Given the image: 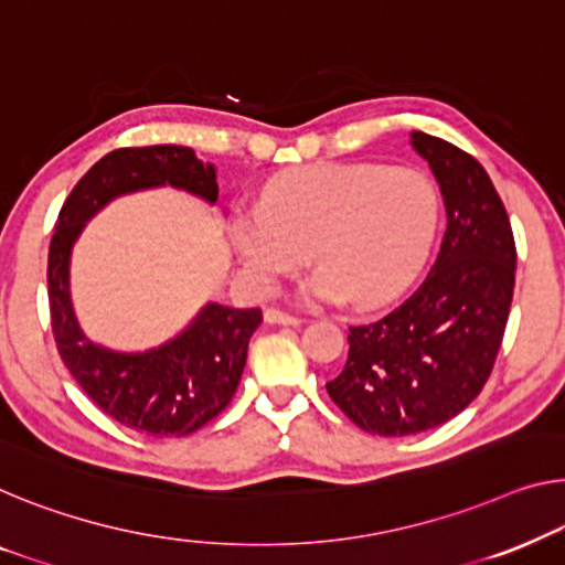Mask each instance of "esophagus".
I'll return each instance as SVG.
<instances>
[{"label": "esophagus", "mask_w": 565, "mask_h": 565, "mask_svg": "<svg viewBox=\"0 0 565 565\" xmlns=\"http://www.w3.org/2000/svg\"><path fill=\"white\" fill-rule=\"evenodd\" d=\"M264 319L268 324H301L299 317L289 315V311H281V309H266L264 311Z\"/></svg>", "instance_id": "1"}]
</instances>
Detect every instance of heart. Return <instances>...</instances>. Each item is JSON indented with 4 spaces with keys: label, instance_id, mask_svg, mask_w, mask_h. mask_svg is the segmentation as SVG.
<instances>
[{
    "label": "heart",
    "instance_id": "obj_1",
    "mask_svg": "<svg viewBox=\"0 0 565 565\" xmlns=\"http://www.w3.org/2000/svg\"><path fill=\"white\" fill-rule=\"evenodd\" d=\"M439 225V190L414 167L309 164L274 177L258 207L231 217V243L256 291L305 266L317 301L375 307L424 264Z\"/></svg>",
    "mask_w": 565,
    "mask_h": 565
}]
</instances>
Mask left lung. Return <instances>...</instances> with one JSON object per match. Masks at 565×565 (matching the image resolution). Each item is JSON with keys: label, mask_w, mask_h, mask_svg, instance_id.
Listing matches in <instances>:
<instances>
[{"label": "left lung", "mask_w": 565, "mask_h": 565, "mask_svg": "<svg viewBox=\"0 0 565 565\" xmlns=\"http://www.w3.org/2000/svg\"><path fill=\"white\" fill-rule=\"evenodd\" d=\"M446 205L431 271L391 315L350 327L348 363L330 398L367 434L408 436L461 414L492 373L515 289V238L490 174L475 157L424 131Z\"/></svg>", "instance_id": "1"}]
</instances>
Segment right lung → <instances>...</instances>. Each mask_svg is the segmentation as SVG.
<instances>
[{"label":"right lung","mask_w":565,"mask_h":565,"mask_svg":"<svg viewBox=\"0 0 565 565\" xmlns=\"http://www.w3.org/2000/svg\"><path fill=\"white\" fill-rule=\"evenodd\" d=\"M159 184L217 200L215 167L200 162L190 147L114 149L81 177L50 241L47 297L57 352L75 383L106 416L162 439L198 431L228 406L246 367L248 340L264 315L207 305L182 334L147 352H116L83 334L71 301L73 243L106 202Z\"/></svg>","instance_id":"right-lung-1"}]
</instances>
